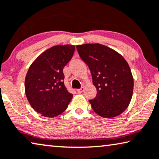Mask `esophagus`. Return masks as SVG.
Masks as SVG:
<instances>
[{"label": "esophagus", "mask_w": 159, "mask_h": 159, "mask_svg": "<svg viewBox=\"0 0 159 159\" xmlns=\"http://www.w3.org/2000/svg\"><path fill=\"white\" fill-rule=\"evenodd\" d=\"M84 90V87H82L80 89H78L77 91L78 93H83Z\"/></svg>", "instance_id": "34e87169"}]
</instances>
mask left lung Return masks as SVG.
I'll list each match as a JSON object with an SVG mask.
<instances>
[{
    "label": "left lung",
    "mask_w": 159,
    "mask_h": 159,
    "mask_svg": "<svg viewBox=\"0 0 159 159\" xmlns=\"http://www.w3.org/2000/svg\"><path fill=\"white\" fill-rule=\"evenodd\" d=\"M80 58L88 66L97 95L89 100L93 110L103 118L121 114L131 100L133 78L125 59L115 50L100 43L78 45Z\"/></svg>",
    "instance_id": "left-lung-1"
}]
</instances>
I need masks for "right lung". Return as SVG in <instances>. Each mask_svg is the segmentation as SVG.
<instances>
[{
  "label": "right lung",
  "instance_id": "obj_1",
  "mask_svg": "<svg viewBox=\"0 0 159 159\" xmlns=\"http://www.w3.org/2000/svg\"><path fill=\"white\" fill-rule=\"evenodd\" d=\"M74 52L75 46H54L30 66L25 79L26 95L34 110L43 116H59L72 100V94L64 85L63 69Z\"/></svg>",
  "mask_w": 159,
  "mask_h": 159
}]
</instances>
